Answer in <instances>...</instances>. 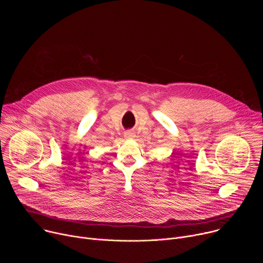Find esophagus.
<instances>
[{
    "instance_id": "1",
    "label": "esophagus",
    "mask_w": 263,
    "mask_h": 263,
    "mask_svg": "<svg viewBox=\"0 0 263 263\" xmlns=\"http://www.w3.org/2000/svg\"><path fill=\"white\" fill-rule=\"evenodd\" d=\"M125 137H127V138L134 137V132L133 131H126L125 132Z\"/></svg>"
}]
</instances>
